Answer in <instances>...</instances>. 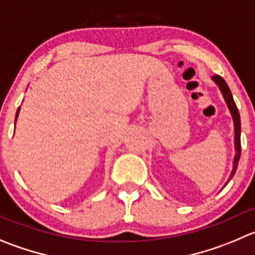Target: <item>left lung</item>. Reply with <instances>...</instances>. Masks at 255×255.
Instances as JSON below:
<instances>
[{
    "mask_svg": "<svg viewBox=\"0 0 255 255\" xmlns=\"http://www.w3.org/2000/svg\"><path fill=\"white\" fill-rule=\"evenodd\" d=\"M214 83L219 87L220 89L221 94L224 97V101L227 103L228 108H229L230 114L233 117V123H234V147H235V156H234V160H233V168H232V172H230L229 178H228V181L225 182L224 187L227 186L228 182L230 181L233 178V176L235 175L237 172V168H238V163H239L240 160V152H242V146H240V130H242V126H240V116H239V111L237 108V104H235L234 99H233V95L232 92H230L229 87H228L227 82L221 77L219 75H214L211 78Z\"/></svg>",
    "mask_w": 255,
    "mask_h": 255,
    "instance_id": "left-lung-1",
    "label": "left lung"
}]
</instances>
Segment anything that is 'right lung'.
Here are the masks:
<instances>
[{
    "mask_svg": "<svg viewBox=\"0 0 255 255\" xmlns=\"http://www.w3.org/2000/svg\"><path fill=\"white\" fill-rule=\"evenodd\" d=\"M20 107H18V109H17V112H16V118H15V125H16V121H17V118H18V114H20Z\"/></svg>",
    "mask_w": 255,
    "mask_h": 255,
    "instance_id": "obj_1",
    "label": "right lung"
}]
</instances>
